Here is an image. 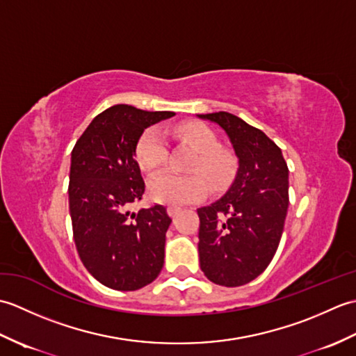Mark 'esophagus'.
Here are the masks:
<instances>
[{
  "label": "esophagus",
  "instance_id": "esophagus-1",
  "mask_svg": "<svg viewBox=\"0 0 356 356\" xmlns=\"http://www.w3.org/2000/svg\"><path fill=\"white\" fill-rule=\"evenodd\" d=\"M166 211H168V216L174 218V217H176V216L180 213V208H179V207H172V205H171V207L166 208Z\"/></svg>",
  "mask_w": 356,
  "mask_h": 356
}]
</instances>
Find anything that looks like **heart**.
<instances>
[{
	"label": "heart",
	"mask_w": 356,
	"mask_h": 356,
	"mask_svg": "<svg viewBox=\"0 0 356 356\" xmlns=\"http://www.w3.org/2000/svg\"><path fill=\"white\" fill-rule=\"evenodd\" d=\"M180 139L191 143L199 151L190 171L191 176H180L171 171L154 174L148 182L149 197L171 205L202 200L209 191H223L228 188L238 171V159L231 149L220 147L217 134L205 124L186 122L177 127ZM136 161L145 171L159 168L168 156V143L163 133L151 127L142 133L134 149Z\"/></svg>",
	"instance_id": "1"
}]
</instances>
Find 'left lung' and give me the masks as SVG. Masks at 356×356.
Instances as JSON below:
<instances>
[{
	"mask_svg": "<svg viewBox=\"0 0 356 356\" xmlns=\"http://www.w3.org/2000/svg\"><path fill=\"white\" fill-rule=\"evenodd\" d=\"M199 118L220 125L238 157L228 193L197 209L200 268L216 284L243 286L277 252L289 207V170L275 142L243 119L226 111Z\"/></svg>",
	"mask_w": 356,
	"mask_h": 356,
	"instance_id": "obj_1",
	"label": "left lung"
}]
</instances>
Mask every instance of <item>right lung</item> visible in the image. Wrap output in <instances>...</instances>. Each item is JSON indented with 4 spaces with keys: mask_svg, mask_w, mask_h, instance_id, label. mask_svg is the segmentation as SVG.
<instances>
[{
    "mask_svg": "<svg viewBox=\"0 0 356 356\" xmlns=\"http://www.w3.org/2000/svg\"><path fill=\"white\" fill-rule=\"evenodd\" d=\"M174 116L119 104L97 115L72 151L69 207L79 259L97 282L138 291L163 268L171 223L162 205L130 207L145 193L134 149L145 128Z\"/></svg>",
    "mask_w": 356,
    "mask_h": 356,
    "instance_id": "add662e5",
    "label": "right lung"
}]
</instances>
